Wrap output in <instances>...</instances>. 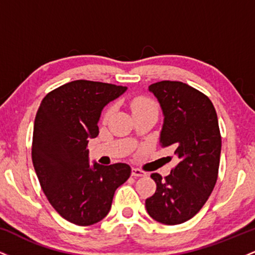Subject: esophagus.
Returning <instances> with one entry per match:
<instances>
[{"mask_svg": "<svg viewBox=\"0 0 255 255\" xmlns=\"http://www.w3.org/2000/svg\"><path fill=\"white\" fill-rule=\"evenodd\" d=\"M131 175H133V176H136V177H142V176H146V172L140 170V169H137V168H133L131 169Z\"/></svg>", "mask_w": 255, "mask_h": 255, "instance_id": "34e87169", "label": "esophagus"}]
</instances>
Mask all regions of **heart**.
Segmentation results:
<instances>
[{
  "mask_svg": "<svg viewBox=\"0 0 255 255\" xmlns=\"http://www.w3.org/2000/svg\"><path fill=\"white\" fill-rule=\"evenodd\" d=\"M153 108H157L154 102L152 101L151 98L146 97V96H136L130 101V109L131 113H136V111L140 110H147V109H153ZM114 107L108 108L107 111H105V119H108L113 114Z\"/></svg>",
  "mask_w": 255,
  "mask_h": 255,
  "instance_id": "b5f03b06",
  "label": "heart"
}]
</instances>
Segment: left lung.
Wrapping results in <instances>:
<instances>
[{"instance_id":"left-lung-1","label":"left lung","mask_w":255,"mask_h":255,"mask_svg":"<svg viewBox=\"0 0 255 255\" xmlns=\"http://www.w3.org/2000/svg\"><path fill=\"white\" fill-rule=\"evenodd\" d=\"M148 90L164 114L159 144L172 146L180 162L164 178L151 175L157 189L146 199V210L159 223L181 224L200 211L217 182L222 147L217 114L206 95L181 81H159Z\"/></svg>"}]
</instances>
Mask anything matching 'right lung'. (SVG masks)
Listing matches in <instances>:
<instances>
[{
  "label": "right lung",
  "mask_w": 255,
  "mask_h": 255,
  "mask_svg": "<svg viewBox=\"0 0 255 255\" xmlns=\"http://www.w3.org/2000/svg\"><path fill=\"white\" fill-rule=\"evenodd\" d=\"M126 86L75 80L43 98L34 119L32 162L44 194L73 224L92 225L110 211L115 191L130 176L126 163H89V139L99 133L103 108Z\"/></svg>",
  "instance_id": "add662e5"
}]
</instances>
